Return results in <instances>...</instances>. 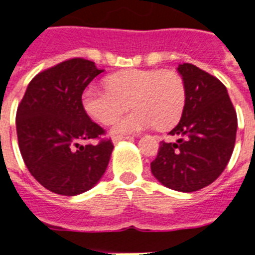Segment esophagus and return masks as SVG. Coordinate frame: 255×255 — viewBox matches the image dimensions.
I'll return each instance as SVG.
<instances>
[{
    "label": "esophagus",
    "instance_id": "34e87169",
    "mask_svg": "<svg viewBox=\"0 0 255 255\" xmlns=\"http://www.w3.org/2000/svg\"><path fill=\"white\" fill-rule=\"evenodd\" d=\"M123 139H129V136H114V137H112V141H114V144H118L120 140Z\"/></svg>",
    "mask_w": 255,
    "mask_h": 255
}]
</instances>
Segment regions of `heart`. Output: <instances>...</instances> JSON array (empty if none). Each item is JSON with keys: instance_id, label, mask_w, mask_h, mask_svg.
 I'll list each match as a JSON object with an SVG mask.
<instances>
[{"instance_id": "1", "label": "heart", "mask_w": 255, "mask_h": 255, "mask_svg": "<svg viewBox=\"0 0 255 255\" xmlns=\"http://www.w3.org/2000/svg\"><path fill=\"white\" fill-rule=\"evenodd\" d=\"M108 90L87 87L82 95L86 114L100 124H110L131 103L135 110L116 120L111 133L123 136L141 129L173 127L185 106V85L170 70H126L106 79Z\"/></svg>"}]
</instances>
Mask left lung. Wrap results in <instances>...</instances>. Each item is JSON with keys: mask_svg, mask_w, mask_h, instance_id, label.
Segmentation results:
<instances>
[{"mask_svg": "<svg viewBox=\"0 0 255 255\" xmlns=\"http://www.w3.org/2000/svg\"><path fill=\"white\" fill-rule=\"evenodd\" d=\"M185 85L181 120L169 132L174 143H160L152 174L178 192L202 189L224 172L233 153L237 114L217 78L190 63L178 65Z\"/></svg>", "mask_w": 255, "mask_h": 255, "instance_id": "8db88e82", "label": "left lung"}]
</instances>
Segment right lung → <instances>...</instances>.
I'll use <instances>...</instances> for the list:
<instances>
[{"label": "right lung", "instance_id": "right-lung-1", "mask_svg": "<svg viewBox=\"0 0 255 255\" xmlns=\"http://www.w3.org/2000/svg\"><path fill=\"white\" fill-rule=\"evenodd\" d=\"M103 70L73 58L31 79L18 106V145L35 180L50 192L77 196L98 184L114 144L82 106V94Z\"/></svg>", "mask_w": 255, "mask_h": 255}]
</instances>
